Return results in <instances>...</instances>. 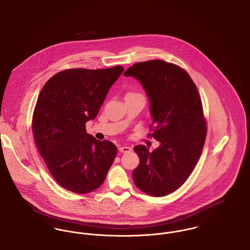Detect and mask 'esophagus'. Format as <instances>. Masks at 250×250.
<instances>
[{
	"mask_svg": "<svg viewBox=\"0 0 250 250\" xmlns=\"http://www.w3.org/2000/svg\"><path fill=\"white\" fill-rule=\"evenodd\" d=\"M119 150L121 152H129V151H131V148L127 147V146H122V147H119Z\"/></svg>",
	"mask_w": 250,
	"mask_h": 250,
	"instance_id": "esophagus-1",
	"label": "esophagus"
}]
</instances>
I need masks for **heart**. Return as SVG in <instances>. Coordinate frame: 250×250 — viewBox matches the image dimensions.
I'll list each match as a JSON object with an SVG mask.
<instances>
[{
    "label": "heart",
    "instance_id": "1",
    "mask_svg": "<svg viewBox=\"0 0 250 250\" xmlns=\"http://www.w3.org/2000/svg\"><path fill=\"white\" fill-rule=\"evenodd\" d=\"M128 95H139V94H135V93H130V94H128ZM139 96H141V95H139Z\"/></svg>",
    "mask_w": 250,
    "mask_h": 250
}]
</instances>
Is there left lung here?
Instances as JSON below:
<instances>
[{
	"mask_svg": "<svg viewBox=\"0 0 250 250\" xmlns=\"http://www.w3.org/2000/svg\"><path fill=\"white\" fill-rule=\"evenodd\" d=\"M124 75L137 79L145 90L151 136L160 143L152 151L134 147L140 163L133 182L149 195L165 196L188 180L203 150L207 126L198 90L185 69L161 60L134 63Z\"/></svg>",
	"mask_w": 250,
	"mask_h": 250,
	"instance_id": "8db88e82",
	"label": "left lung"
}]
</instances>
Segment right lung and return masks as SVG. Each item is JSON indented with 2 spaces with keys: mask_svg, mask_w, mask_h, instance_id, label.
Returning a JSON list of instances; mask_svg holds the SVG:
<instances>
[{
  "mask_svg": "<svg viewBox=\"0 0 250 250\" xmlns=\"http://www.w3.org/2000/svg\"><path fill=\"white\" fill-rule=\"evenodd\" d=\"M117 65L105 69L62 70L45 83L33 115L37 147L51 175L63 188L89 193L103 184L116 146L87 133L112 85L123 73Z\"/></svg>",
  "mask_w": 250,
  "mask_h": 250,
  "instance_id": "obj_1",
  "label": "right lung"
}]
</instances>
